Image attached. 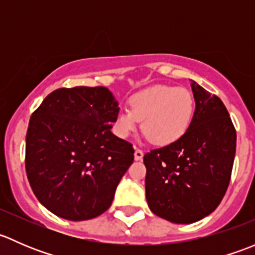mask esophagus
Listing matches in <instances>:
<instances>
[{"mask_svg": "<svg viewBox=\"0 0 255 255\" xmlns=\"http://www.w3.org/2000/svg\"><path fill=\"white\" fill-rule=\"evenodd\" d=\"M143 155H144L143 150H140V149L135 148V150H134V159H135V160H142Z\"/></svg>", "mask_w": 255, "mask_h": 255, "instance_id": "obj_1", "label": "esophagus"}]
</instances>
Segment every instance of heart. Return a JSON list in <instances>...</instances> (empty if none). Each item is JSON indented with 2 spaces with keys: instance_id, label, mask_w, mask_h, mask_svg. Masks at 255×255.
Segmentation results:
<instances>
[{
  "instance_id": "obj_1",
  "label": "heart",
  "mask_w": 255,
  "mask_h": 255,
  "mask_svg": "<svg viewBox=\"0 0 255 255\" xmlns=\"http://www.w3.org/2000/svg\"><path fill=\"white\" fill-rule=\"evenodd\" d=\"M129 109L116 117V133L128 138L142 121L143 130L151 142L169 145L185 135L192 122L195 100L185 87L154 85L135 92L128 99Z\"/></svg>"
}]
</instances>
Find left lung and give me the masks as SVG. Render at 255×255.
I'll use <instances>...</instances> for the list:
<instances>
[{"label": "left lung", "instance_id": "obj_1", "mask_svg": "<svg viewBox=\"0 0 255 255\" xmlns=\"http://www.w3.org/2000/svg\"><path fill=\"white\" fill-rule=\"evenodd\" d=\"M195 112L182 138L144 155L145 196L154 215L177 225L197 222L222 201L237 134L220 97L191 80Z\"/></svg>", "mask_w": 255, "mask_h": 255}]
</instances>
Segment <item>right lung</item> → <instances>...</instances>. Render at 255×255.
I'll return each instance as SVG.
<instances>
[{
    "label": "right lung",
    "mask_w": 255,
    "mask_h": 255,
    "mask_svg": "<svg viewBox=\"0 0 255 255\" xmlns=\"http://www.w3.org/2000/svg\"><path fill=\"white\" fill-rule=\"evenodd\" d=\"M120 112L107 87L58 89L32 115L25 171L40 204L64 220L85 221L111 206L133 163L132 144L111 132Z\"/></svg>",
    "instance_id": "add662e5"
}]
</instances>
